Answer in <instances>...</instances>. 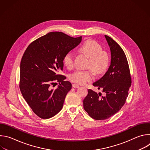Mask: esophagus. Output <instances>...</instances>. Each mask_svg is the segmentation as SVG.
Returning <instances> with one entry per match:
<instances>
[{
  "mask_svg": "<svg viewBox=\"0 0 150 150\" xmlns=\"http://www.w3.org/2000/svg\"><path fill=\"white\" fill-rule=\"evenodd\" d=\"M72 87L75 88H79V86L78 85V84H76V83H73L72 84Z\"/></svg>",
  "mask_w": 150,
  "mask_h": 150,
  "instance_id": "1",
  "label": "esophagus"
}]
</instances>
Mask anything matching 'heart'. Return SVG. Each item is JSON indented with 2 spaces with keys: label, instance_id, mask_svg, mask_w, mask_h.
I'll use <instances>...</instances> for the list:
<instances>
[{
  "label": "heart",
  "instance_id": "obj_1",
  "mask_svg": "<svg viewBox=\"0 0 150 150\" xmlns=\"http://www.w3.org/2000/svg\"><path fill=\"white\" fill-rule=\"evenodd\" d=\"M81 52L87 54L90 59L88 68H91L96 74H100L108 68L109 56L107 52L103 50L101 46L93 40L85 41L80 46ZM63 62L68 69L74 65V55L71 51L68 52L63 57ZM94 78V74L91 69L77 70L69 75V80L78 84H85Z\"/></svg>",
  "mask_w": 150,
  "mask_h": 150
}]
</instances>
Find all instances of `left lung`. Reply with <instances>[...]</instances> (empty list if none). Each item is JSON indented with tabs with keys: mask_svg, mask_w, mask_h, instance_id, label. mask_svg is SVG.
I'll return each instance as SVG.
<instances>
[{
	"mask_svg": "<svg viewBox=\"0 0 150 150\" xmlns=\"http://www.w3.org/2000/svg\"><path fill=\"white\" fill-rule=\"evenodd\" d=\"M111 52L110 65L103 77L93 83L104 93L88 89L83 101V109L95 120H105L118 112L125 104L131 85V76L126 56L121 47L105 35Z\"/></svg>",
	"mask_w": 150,
	"mask_h": 150,
	"instance_id": "8db88e82",
	"label": "left lung"
}]
</instances>
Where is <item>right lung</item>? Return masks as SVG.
<instances>
[{
    "instance_id": "1",
    "label": "right lung",
    "mask_w": 150,
    "mask_h": 150,
    "mask_svg": "<svg viewBox=\"0 0 150 150\" xmlns=\"http://www.w3.org/2000/svg\"><path fill=\"white\" fill-rule=\"evenodd\" d=\"M82 37L74 38L62 32H50L34 41L25 50L20 64L19 88L33 112L41 119H49L62 109L72 88L63 70V57L77 46ZM56 81L58 87L52 89Z\"/></svg>"
}]
</instances>
